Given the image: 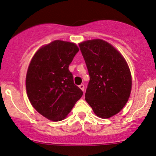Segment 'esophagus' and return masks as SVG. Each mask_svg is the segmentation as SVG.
<instances>
[{"mask_svg": "<svg viewBox=\"0 0 156 156\" xmlns=\"http://www.w3.org/2000/svg\"><path fill=\"white\" fill-rule=\"evenodd\" d=\"M79 87H80V88L82 90V91H84V90H85V85H83V84L80 85H79Z\"/></svg>", "mask_w": 156, "mask_h": 156, "instance_id": "1", "label": "esophagus"}]
</instances>
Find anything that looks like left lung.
Returning a JSON list of instances; mask_svg holds the SVG:
<instances>
[{
  "instance_id": "1",
  "label": "left lung",
  "mask_w": 156,
  "mask_h": 156,
  "mask_svg": "<svg viewBox=\"0 0 156 156\" xmlns=\"http://www.w3.org/2000/svg\"><path fill=\"white\" fill-rule=\"evenodd\" d=\"M90 76L85 100L99 117L119 112L130 96L131 76L121 54L110 44L93 39L79 44Z\"/></svg>"
}]
</instances>
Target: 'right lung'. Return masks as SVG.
Returning <instances> with one entry per match:
<instances>
[{"instance_id":"add662e5","label":"right lung","mask_w":156,"mask_h":156,"mask_svg":"<svg viewBox=\"0 0 156 156\" xmlns=\"http://www.w3.org/2000/svg\"><path fill=\"white\" fill-rule=\"evenodd\" d=\"M78 51L75 44L54 41L36 52L28 67V98L39 114L52 121L64 119L83 95L69 69Z\"/></svg>"}]
</instances>
